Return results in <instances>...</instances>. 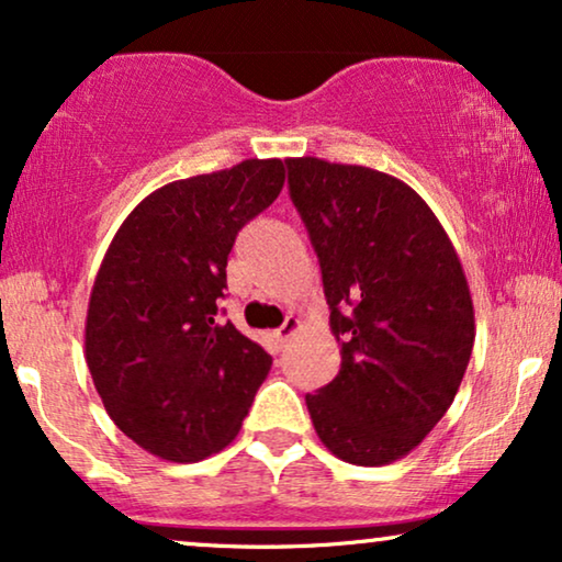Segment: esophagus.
Instances as JSON below:
<instances>
[{"label": "esophagus", "instance_id": "34e87169", "mask_svg": "<svg viewBox=\"0 0 562 562\" xmlns=\"http://www.w3.org/2000/svg\"><path fill=\"white\" fill-rule=\"evenodd\" d=\"M297 326H301V321H297L295 316H288L285 318V324H282L280 328H277V331H274V339L277 341H288L290 339V336H293L295 331H297Z\"/></svg>", "mask_w": 562, "mask_h": 562}]
</instances>
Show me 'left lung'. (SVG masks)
Wrapping results in <instances>:
<instances>
[{
  "instance_id": "8db88e82",
  "label": "left lung",
  "mask_w": 562,
  "mask_h": 562,
  "mask_svg": "<svg viewBox=\"0 0 562 562\" xmlns=\"http://www.w3.org/2000/svg\"><path fill=\"white\" fill-rule=\"evenodd\" d=\"M318 254L341 370L305 406L328 452L378 468L422 445L452 406L475 341L454 246L406 182L357 164L288 159Z\"/></svg>"
}]
</instances>
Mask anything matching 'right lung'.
I'll return each mask as SVG.
<instances>
[{"label": "right lung", "instance_id": "add662e5", "mask_svg": "<svg viewBox=\"0 0 562 562\" xmlns=\"http://www.w3.org/2000/svg\"><path fill=\"white\" fill-rule=\"evenodd\" d=\"M285 184L280 159L177 179L133 207L89 295L85 357L112 422L156 458L198 462L241 429L272 357L218 313L246 223Z\"/></svg>", "mask_w": 562, "mask_h": 562}]
</instances>
